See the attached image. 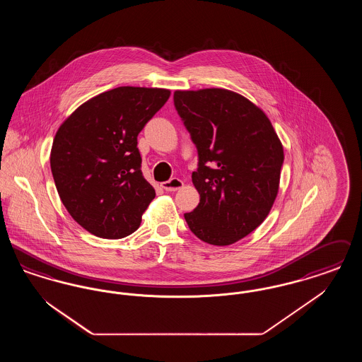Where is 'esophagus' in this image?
<instances>
[{"label":"esophagus","instance_id":"1","mask_svg":"<svg viewBox=\"0 0 362 362\" xmlns=\"http://www.w3.org/2000/svg\"><path fill=\"white\" fill-rule=\"evenodd\" d=\"M161 187L165 191H176V189H182L183 187V182L177 177H173L164 183H161Z\"/></svg>","mask_w":362,"mask_h":362}]
</instances>
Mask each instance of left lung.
<instances>
[{
    "mask_svg": "<svg viewBox=\"0 0 362 362\" xmlns=\"http://www.w3.org/2000/svg\"><path fill=\"white\" fill-rule=\"evenodd\" d=\"M175 108L198 151L192 183L199 204L185 218L213 245H229L255 230L276 201L284 148L266 114L221 88L175 90Z\"/></svg>",
    "mask_w": 362,
    "mask_h": 362,
    "instance_id": "1",
    "label": "left lung"
}]
</instances>
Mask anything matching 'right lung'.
I'll list each match as a JSON object with an SVG mask.
<instances>
[{
    "instance_id": "1",
    "label": "right lung",
    "mask_w": 362,
    "mask_h": 362,
    "mask_svg": "<svg viewBox=\"0 0 362 362\" xmlns=\"http://www.w3.org/2000/svg\"><path fill=\"white\" fill-rule=\"evenodd\" d=\"M170 95L119 86L81 104L59 126L52 177L64 206L89 233L122 239L137 230L156 195L141 171L137 137Z\"/></svg>"
}]
</instances>
